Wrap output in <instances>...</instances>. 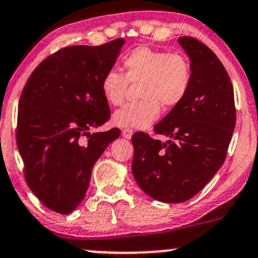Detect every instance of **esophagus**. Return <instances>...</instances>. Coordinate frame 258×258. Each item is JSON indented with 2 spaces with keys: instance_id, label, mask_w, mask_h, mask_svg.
Returning a JSON list of instances; mask_svg holds the SVG:
<instances>
[{
  "instance_id": "obj_1",
  "label": "esophagus",
  "mask_w": 258,
  "mask_h": 258,
  "mask_svg": "<svg viewBox=\"0 0 258 258\" xmlns=\"http://www.w3.org/2000/svg\"><path fill=\"white\" fill-rule=\"evenodd\" d=\"M132 135H134V131H132V130H130V128L122 130V136L126 138V140H130V138L132 137Z\"/></svg>"
}]
</instances>
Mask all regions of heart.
Wrapping results in <instances>:
<instances>
[{"mask_svg":"<svg viewBox=\"0 0 258 258\" xmlns=\"http://www.w3.org/2000/svg\"><path fill=\"white\" fill-rule=\"evenodd\" d=\"M123 75L116 70L104 73L101 93L111 105L122 104L128 83L138 84L141 100L127 104L112 115L121 128H147L157 120L160 105L172 109L182 103L192 82V69L183 55L141 46L122 58Z\"/></svg>","mask_w":258,"mask_h":258,"instance_id":"1","label":"heart"}]
</instances>
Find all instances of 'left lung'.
I'll return each mask as SVG.
<instances>
[{
	"mask_svg": "<svg viewBox=\"0 0 258 258\" xmlns=\"http://www.w3.org/2000/svg\"><path fill=\"white\" fill-rule=\"evenodd\" d=\"M179 44L191 61V87L154 126L155 134L170 140L132 136L136 182L165 203L185 202L211 181L224 163L236 121L233 84L216 53L191 36H181Z\"/></svg>",
	"mask_w": 258,
	"mask_h": 258,
	"instance_id": "obj_1",
	"label": "left lung"
}]
</instances>
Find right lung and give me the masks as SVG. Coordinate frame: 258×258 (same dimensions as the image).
Segmentation results:
<instances>
[{"instance_id":"obj_1","label":"right lung","mask_w":258,"mask_h":258,"mask_svg":"<svg viewBox=\"0 0 258 258\" xmlns=\"http://www.w3.org/2000/svg\"><path fill=\"white\" fill-rule=\"evenodd\" d=\"M123 39L58 50L33 71L22 92L17 146L28 186L44 206L69 214L83 201L94 164L120 130L90 134L110 118L101 93Z\"/></svg>"}]
</instances>
